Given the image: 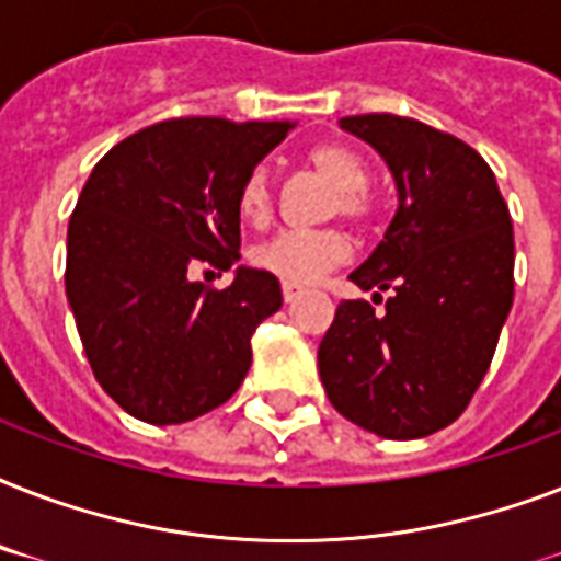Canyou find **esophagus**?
<instances>
[{
  "label": "esophagus",
  "instance_id": "1",
  "mask_svg": "<svg viewBox=\"0 0 561 561\" xmlns=\"http://www.w3.org/2000/svg\"><path fill=\"white\" fill-rule=\"evenodd\" d=\"M297 297H302V288H299V285H288V282H285V285H282V299H285V302H294Z\"/></svg>",
  "mask_w": 561,
  "mask_h": 561
}]
</instances>
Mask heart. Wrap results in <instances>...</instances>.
Segmentation results:
<instances>
[{"instance_id":"b5f03b06","label":"heart","mask_w":561,"mask_h":561,"mask_svg":"<svg viewBox=\"0 0 561 561\" xmlns=\"http://www.w3.org/2000/svg\"><path fill=\"white\" fill-rule=\"evenodd\" d=\"M308 165L334 188L332 211H341L350 220H367L373 203L367 197L369 169L358 153L346 145L325 142L308 151ZM238 211L247 224H264L273 211V183L264 169L247 174L238 192ZM352 253L350 238L337 229H282L250 253V262L259 271L271 273L288 285H314L329 271L341 267Z\"/></svg>"}]
</instances>
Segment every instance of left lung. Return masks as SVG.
<instances>
[{
    "instance_id": "8db88e82",
    "label": "left lung",
    "mask_w": 561,
    "mask_h": 561,
    "mask_svg": "<svg viewBox=\"0 0 561 561\" xmlns=\"http://www.w3.org/2000/svg\"><path fill=\"white\" fill-rule=\"evenodd\" d=\"M387 162L399 209L350 279L392 290L387 311L343 299L317 367L334 410L383 439L451 425L483 381L513 308V220L474 148L416 118H341Z\"/></svg>"
}]
</instances>
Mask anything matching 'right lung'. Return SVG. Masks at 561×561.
<instances>
[{"mask_svg":"<svg viewBox=\"0 0 561 561\" xmlns=\"http://www.w3.org/2000/svg\"><path fill=\"white\" fill-rule=\"evenodd\" d=\"M294 122L169 118L110 148L66 236V299L92 373L130 416L180 425L241 387L255 325L282 308L279 279L236 267L238 192Z\"/></svg>","mask_w":561,"mask_h":561,"instance_id":"right-lung-1","label":"right lung"}]
</instances>
